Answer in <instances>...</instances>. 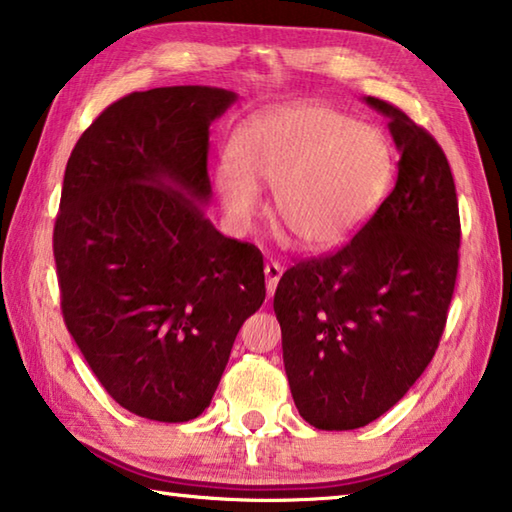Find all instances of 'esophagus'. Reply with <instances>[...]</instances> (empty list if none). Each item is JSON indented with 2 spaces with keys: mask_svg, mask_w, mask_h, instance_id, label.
I'll return each instance as SVG.
<instances>
[{
  "mask_svg": "<svg viewBox=\"0 0 512 512\" xmlns=\"http://www.w3.org/2000/svg\"><path fill=\"white\" fill-rule=\"evenodd\" d=\"M264 275H266V293H268V298H273L277 282H280V277H282V266L277 262H268L264 266Z\"/></svg>",
  "mask_w": 512,
  "mask_h": 512,
  "instance_id": "obj_1",
  "label": "esophagus"
}]
</instances>
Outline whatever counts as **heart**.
<instances>
[{"label":"heart","instance_id":"obj_1","mask_svg":"<svg viewBox=\"0 0 512 512\" xmlns=\"http://www.w3.org/2000/svg\"><path fill=\"white\" fill-rule=\"evenodd\" d=\"M228 153L214 183L232 219L248 223L259 210V185L273 187L277 223L307 250H332L357 235L393 178L384 133L311 103L246 119Z\"/></svg>","mask_w":512,"mask_h":512}]
</instances>
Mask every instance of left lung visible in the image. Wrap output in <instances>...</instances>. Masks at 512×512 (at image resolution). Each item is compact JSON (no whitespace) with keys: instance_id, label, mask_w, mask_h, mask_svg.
Wrapping results in <instances>:
<instances>
[{"instance_id":"8db88e82","label":"left lung","mask_w":512,"mask_h":512,"mask_svg":"<svg viewBox=\"0 0 512 512\" xmlns=\"http://www.w3.org/2000/svg\"><path fill=\"white\" fill-rule=\"evenodd\" d=\"M397 180L334 255L291 266L275 289L293 402L311 427H366L402 400L436 354L452 302L461 221L443 149L391 103Z\"/></svg>"}]
</instances>
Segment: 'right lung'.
<instances>
[{
  "label": "right lung",
  "instance_id": "add662e5",
  "mask_svg": "<svg viewBox=\"0 0 512 512\" xmlns=\"http://www.w3.org/2000/svg\"><path fill=\"white\" fill-rule=\"evenodd\" d=\"M237 94L133 92L67 160L54 257L65 325L108 395L146 420L212 402L232 343L266 298L264 259L207 219V137Z\"/></svg>",
  "mask_w": 512,
  "mask_h": 512
}]
</instances>
